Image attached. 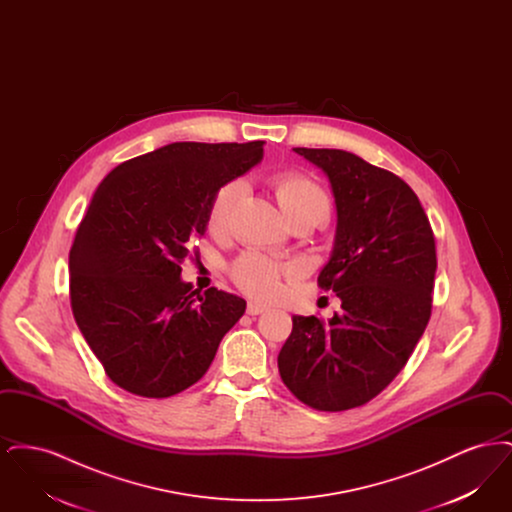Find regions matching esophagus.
<instances>
[{
	"mask_svg": "<svg viewBox=\"0 0 512 512\" xmlns=\"http://www.w3.org/2000/svg\"><path fill=\"white\" fill-rule=\"evenodd\" d=\"M265 311H268V309L267 305H263V303H257V301H249V303H247V315H251V317L263 315Z\"/></svg>",
	"mask_w": 512,
	"mask_h": 512,
	"instance_id": "esophagus-1",
	"label": "esophagus"
}]
</instances>
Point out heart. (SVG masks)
<instances>
[{"mask_svg":"<svg viewBox=\"0 0 512 512\" xmlns=\"http://www.w3.org/2000/svg\"><path fill=\"white\" fill-rule=\"evenodd\" d=\"M245 194L244 180H232L220 188L211 209H209V226L213 230H222L228 226L232 211L240 197ZM276 197L290 217L299 211L318 209L328 213V195L317 182L305 174L286 172L276 178ZM290 272V267L270 259L259 251H247L234 265L232 278L245 293L261 299H270L280 292L282 276Z\"/></svg>","mask_w":512,"mask_h":512,"instance_id":"1","label":"heart"}]
</instances>
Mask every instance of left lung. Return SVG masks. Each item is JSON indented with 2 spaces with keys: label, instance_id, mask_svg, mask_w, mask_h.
I'll list each match as a JSON object with an SVG mask.
<instances>
[{
  "label": "left lung",
  "instance_id": "8db88e82",
  "mask_svg": "<svg viewBox=\"0 0 512 512\" xmlns=\"http://www.w3.org/2000/svg\"><path fill=\"white\" fill-rule=\"evenodd\" d=\"M330 180L336 238L318 286L341 299L328 322L295 317L278 370L317 411L368 403L407 365L432 315L436 242L418 197L393 172L343 149L293 147Z\"/></svg>",
  "mask_w": 512,
  "mask_h": 512
}]
</instances>
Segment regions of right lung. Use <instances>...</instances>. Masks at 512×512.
<instances>
[{"mask_svg": "<svg viewBox=\"0 0 512 512\" xmlns=\"http://www.w3.org/2000/svg\"><path fill=\"white\" fill-rule=\"evenodd\" d=\"M265 142H174L124 161L90 201L69 253L74 320L122 390L163 399L213 363L245 301L180 278L220 188L263 159Z\"/></svg>", "mask_w": 512, "mask_h": 512, "instance_id": "1", "label": "right lung"}]
</instances>
